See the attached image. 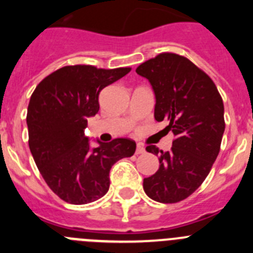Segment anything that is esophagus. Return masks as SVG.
I'll use <instances>...</instances> for the list:
<instances>
[{
	"instance_id": "obj_1",
	"label": "esophagus",
	"mask_w": 253,
	"mask_h": 253,
	"mask_svg": "<svg viewBox=\"0 0 253 253\" xmlns=\"http://www.w3.org/2000/svg\"><path fill=\"white\" fill-rule=\"evenodd\" d=\"M146 152V148H144V146H143L142 143H138L137 144V151H135V153L137 154H142Z\"/></svg>"
}]
</instances>
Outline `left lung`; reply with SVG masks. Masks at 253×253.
Returning <instances> with one entry per match:
<instances>
[{
  "instance_id": "8db88e82",
  "label": "left lung",
  "mask_w": 253,
  "mask_h": 253,
  "mask_svg": "<svg viewBox=\"0 0 253 253\" xmlns=\"http://www.w3.org/2000/svg\"><path fill=\"white\" fill-rule=\"evenodd\" d=\"M135 72L151 84L154 119L167 120L176 137L171 151L146 148L158 156L160 169L143 180V189L156 202H181L203 184L216 160L225 129L223 100L211 78L182 55L162 53Z\"/></svg>"
}]
</instances>
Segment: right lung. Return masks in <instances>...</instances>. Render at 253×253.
Listing matches in <instances>:
<instances>
[{
	"label": "right lung",
	"mask_w": 253,
	"mask_h": 253,
	"mask_svg": "<svg viewBox=\"0 0 253 253\" xmlns=\"http://www.w3.org/2000/svg\"><path fill=\"white\" fill-rule=\"evenodd\" d=\"M129 72L130 68L67 66L46 76L31 95L26 115L30 152L46 185L69 204L102 198L114 163L135 152L131 139H97L99 146L92 148L84 135L87 119L100 109L102 88Z\"/></svg>",
	"instance_id": "obj_1"
}]
</instances>
